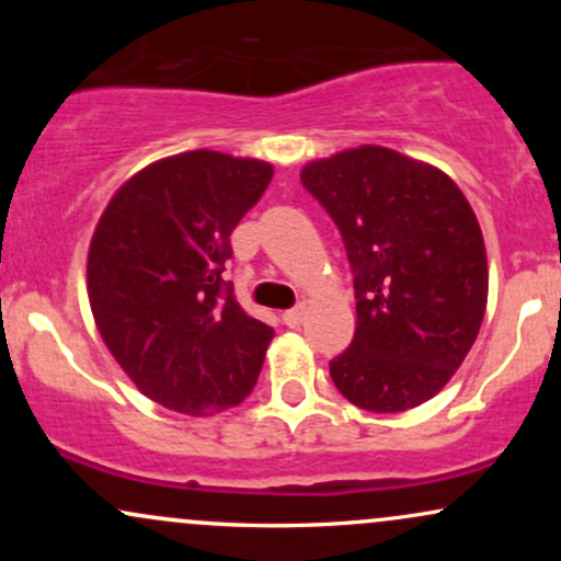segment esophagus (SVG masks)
Segmentation results:
<instances>
[{
  "instance_id": "obj_1",
  "label": "esophagus",
  "mask_w": 561,
  "mask_h": 561,
  "mask_svg": "<svg viewBox=\"0 0 561 561\" xmlns=\"http://www.w3.org/2000/svg\"><path fill=\"white\" fill-rule=\"evenodd\" d=\"M302 319H306V306H295V308H289V311L282 313V321H285L287 327H300Z\"/></svg>"
}]
</instances>
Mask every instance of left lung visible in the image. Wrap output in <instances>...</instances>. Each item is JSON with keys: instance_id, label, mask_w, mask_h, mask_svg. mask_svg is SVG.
<instances>
[{"instance_id": "obj_1", "label": "left lung", "mask_w": 561, "mask_h": 561, "mask_svg": "<svg viewBox=\"0 0 561 561\" xmlns=\"http://www.w3.org/2000/svg\"><path fill=\"white\" fill-rule=\"evenodd\" d=\"M300 182L345 242L356 334L330 362L358 409H414L437 396L478 340L488 259L478 216L440 169L364 145L313 160Z\"/></svg>"}]
</instances>
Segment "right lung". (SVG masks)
I'll use <instances>...</instances> for the list:
<instances>
[{
    "label": "right lung",
    "instance_id": "1",
    "mask_svg": "<svg viewBox=\"0 0 561 561\" xmlns=\"http://www.w3.org/2000/svg\"><path fill=\"white\" fill-rule=\"evenodd\" d=\"M272 176L263 160L182 152L134 173L100 216L87 261L96 330L165 409L208 416L255 388L274 330L244 313L221 272Z\"/></svg>",
    "mask_w": 561,
    "mask_h": 561
}]
</instances>
